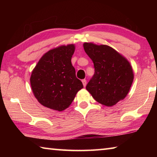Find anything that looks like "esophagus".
<instances>
[{
    "label": "esophagus",
    "mask_w": 157,
    "mask_h": 157,
    "mask_svg": "<svg viewBox=\"0 0 157 157\" xmlns=\"http://www.w3.org/2000/svg\"><path fill=\"white\" fill-rule=\"evenodd\" d=\"M82 84H83V85H84V86H86V79H82Z\"/></svg>",
    "instance_id": "34e87169"
}]
</instances>
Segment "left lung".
Segmentation results:
<instances>
[{
	"label": "left lung",
	"instance_id": "obj_1",
	"mask_svg": "<svg viewBox=\"0 0 157 157\" xmlns=\"http://www.w3.org/2000/svg\"><path fill=\"white\" fill-rule=\"evenodd\" d=\"M84 51L94 64L95 73L86 89L100 104L111 107L127 96L134 73L130 63L107 45L83 44Z\"/></svg>",
	"mask_w": 157,
	"mask_h": 157
}]
</instances>
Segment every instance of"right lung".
I'll return each instance as SVG.
<instances>
[{"instance_id": "1", "label": "right lung", "mask_w": 157, "mask_h": 157, "mask_svg": "<svg viewBox=\"0 0 157 157\" xmlns=\"http://www.w3.org/2000/svg\"><path fill=\"white\" fill-rule=\"evenodd\" d=\"M74 52V44L50 50L33 69L30 77L32 90L44 107L59 111L64 110L83 88L71 63Z\"/></svg>"}]
</instances>
